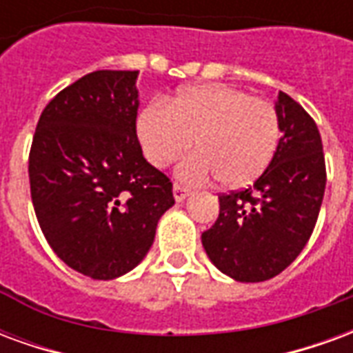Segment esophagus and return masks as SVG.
<instances>
[{
    "mask_svg": "<svg viewBox=\"0 0 353 353\" xmlns=\"http://www.w3.org/2000/svg\"><path fill=\"white\" fill-rule=\"evenodd\" d=\"M189 194H191V189H187V187L179 183H174V199H176V202H183Z\"/></svg>",
    "mask_w": 353,
    "mask_h": 353,
    "instance_id": "obj_1",
    "label": "esophagus"
}]
</instances>
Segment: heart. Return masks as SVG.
I'll return each instance as SVG.
<instances>
[{
	"label": "heart",
	"mask_w": 353,
	"mask_h": 353,
	"mask_svg": "<svg viewBox=\"0 0 353 353\" xmlns=\"http://www.w3.org/2000/svg\"><path fill=\"white\" fill-rule=\"evenodd\" d=\"M143 153L166 168L199 147L179 166L189 181L217 176L223 187H244L268 168L280 141V121L270 101L229 85L183 88L166 103H149L138 117Z\"/></svg>",
	"instance_id": "obj_1"
}]
</instances>
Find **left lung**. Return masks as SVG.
<instances>
[{
    "label": "left lung",
    "instance_id": "1",
    "mask_svg": "<svg viewBox=\"0 0 353 353\" xmlns=\"http://www.w3.org/2000/svg\"><path fill=\"white\" fill-rule=\"evenodd\" d=\"M281 138L250 189L219 196V217L202 232L206 255L232 280L255 283L285 270L303 252L325 192L323 145L312 117L285 92L274 103Z\"/></svg>",
    "mask_w": 353,
    "mask_h": 353
}]
</instances>
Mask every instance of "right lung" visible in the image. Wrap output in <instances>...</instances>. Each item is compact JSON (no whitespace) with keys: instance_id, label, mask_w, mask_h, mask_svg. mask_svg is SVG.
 <instances>
[{"instance_id":"obj_1","label":"right lung","mask_w":353,"mask_h":353,"mask_svg":"<svg viewBox=\"0 0 353 353\" xmlns=\"http://www.w3.org/2000/svg\"><path fill=\"white\" fill-rule=\"evenodd\" d=\"M139 72L100 70L43 109L30 151V189L43 234L65 265L115 280L143 261L172 183L143 159L136 134Z\"/></svg>"}]
</instances>
